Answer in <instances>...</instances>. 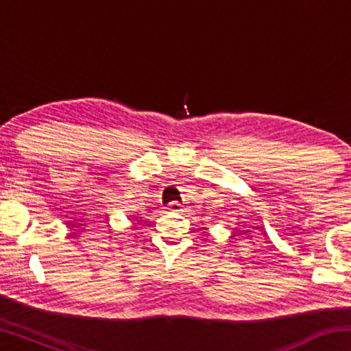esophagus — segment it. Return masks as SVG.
Instances as JSON below:
<instances>
[{"label": "esophagus", "instance_id": "esophagus-1", "mask_svg": "<svg viewBox=\"0 0 351 351\" xmlns=\"http://www.w3.org/2000/svg\"><path fill=\"white\" fill-rule=\"evenodd\" d=\"M169 210L170 212H181L182 210V206L180 203H170Z\"/></svg>", "mask_w": 351, "mask_h": 351}]
</instances>
